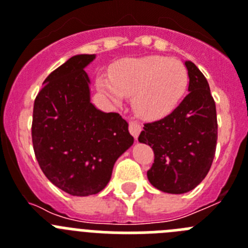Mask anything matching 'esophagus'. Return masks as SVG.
I'll use <instances>...</instances> for the list:
<instances>
[{"label": "esophagus", "mask_w": 248, "mask_h": 248, "mask_svg": "<svg viewBox=\"0 0 248 248\" xmlns=\"http://www.w3.org/2000/svg\"><path fill=\"white\" fill-rule=\"evenodd\" d=\"M129 131H130L131 135H133L135 139H138L140 131H141V124H140L138 120H130V122H129Z\"/></svg>", "instance_id": "esophagus-1"}]
</instances>
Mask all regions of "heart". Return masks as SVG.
Returning <instances> with one entry per match:
<instances>
[{
  "label": "heart",
  "instance_id": "1",
  "mask_svg": "<svg viewBox=\"0 0 248 248\" xmlns=\"http://www.w3.org/2000/svg\"><path fill=\"white\" fill-rule=\"evenodd\" d=\"M189 84L187 69L177 59L149 56L125 59L111 69L110 76L98 77L100 92L120 104L133 97L140 117L159 118L179 104Z\"/></svg>",
  "mask_w": 248,
  "mask_h": 248
}]
</instances>
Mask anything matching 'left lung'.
Segmentation results:
<instances>
[{
    "label": "left lung",
    "mask_w": 248,
    "mask_h": 248,
    "mask_svg": "<svg viewBox=\"0 0 248 248\" xmlns=\"http://www.w3.org/2000/svg\"><path fill=\"white\" fill-rule=\"evenodd\" d=\"M189 94L171 113L144 124L140 143L154 150L148 179L160 191L184 194L195 189L209 172L217 143L216 105L205 76L185 62Z\"/></svg>",
    "instance_id": "8db88e82"
}]
</instances>
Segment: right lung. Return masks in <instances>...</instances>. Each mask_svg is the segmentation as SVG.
Returning a JSON list of instances; mask_svg holds the SVG:
<instances>
[{
	"mask_svg": "<svg viewBox=\"0 0 248 248\" xmlns=\"http://www.w3.org/2000/svg\"><path fill=\"white\" fill-rule=\"evenodd\" d=\"M94 54H78L43 82L33 105L32 143L36 159L50 183L73 196L104 189L118 157L134 138L118 113L91 103L84 68Z\"/></svg>",
	"mask_w": 248,
	"mask_h": 248,
	"instance_id": "add662e5",
	"label": "right lung"
}]
</instances>
